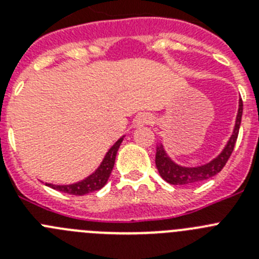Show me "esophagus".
Returning <instances> with one entry per match:
<instances>
[{
    "label": "esophagus",
    "mask_w": 259,
    "mask_h": 259,
    "mask_svg": "<svg viewBox=\"0 0 259 259\" xmlns=\"http://www.w3.org/2000/svg\"><path fill=\"white\" fill-rule=\"evenodd\" d=\"M152 120H153V118L150 116V114L143 113L137 116L136 120H135V124H136V127H140V125L150 124V123H152Z\"/></svg>",
    "instance_id": "obj_1"
}]
</instances>
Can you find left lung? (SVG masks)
I'll list each match as a JSON object with an SVG mask.
<instances>
[{
	"mask_svg": "<svg viewBox=\"0 0 259 259\" xmlns=\"http://www.w3.org/2000/svg\"><path fill=\"white\" fill-rule=\"evenodd\" d=\"M241 116L242 100L240 98L236 123H235V128H233V132L232 135H231L227 145L224 146V149L222 150V153L218 157L214 158V159L210 161L209 163L202 164V166L184 167L175 163V162L167 155L163 145L159 144L157 148V153H155V166H157V170L158 172H159V175L162 176V179L174 185H187L194 184V183L198 182H203V180L210 179V178L215 176L218 172H221L222 168H223V167L226 166V163H227L228 158L232 154L235 144H236L240 124H241Z\"/></svg>",
	"mask_w": 259,
	"mask_h": 259,
	"instance_id": "left-lung-1",
	"label": "left lung"
}]
</instances>
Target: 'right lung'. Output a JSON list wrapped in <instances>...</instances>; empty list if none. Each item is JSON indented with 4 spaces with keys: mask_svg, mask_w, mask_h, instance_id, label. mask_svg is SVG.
<instances>
[{
    "mask_svg": "<svg viewBox=\"0 0 259 259\" xmlns=\"http://www.w3.org/2000/svg\"><path fill=\"white\" fill-rule=\"evenodd\" d=\"M124 137V136H123ZM123 137H120L115 144H114L111 148L109 149V152L105 155L104 161L101 162V164L98 166L97 170L93 174L85 178L81 182L74 183V184H68V185H56V184H49L47 183L48 187L50 188L56 189V191L63 192V193L72 194V196H84V194H88L91 192L98 191L101 189L105 184L109 180V176L113 171L114 163H115V157L116 152H118L119 146L122 144Z\"/></svg>",
    "mask_w": 259,
    "mask_h": 259,
    "instance_id": "obj_1",
    "label": "right lung"
}]
</instances>
